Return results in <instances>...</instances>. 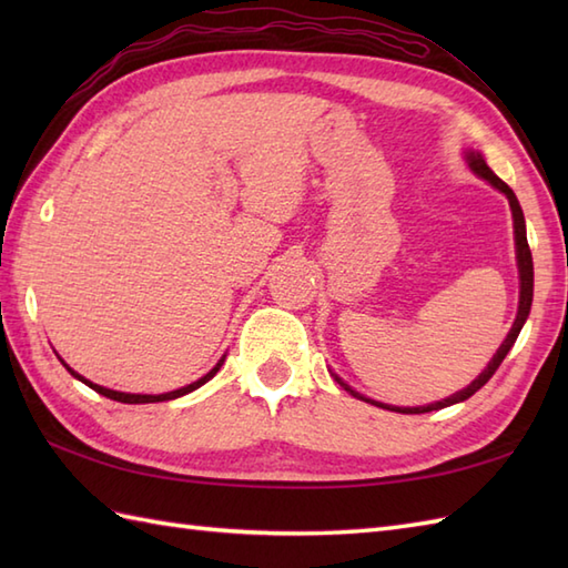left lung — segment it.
Listing matches in <instances>:
<instances>
[{
	"instance_id": "obj_1",
	"label": "left lung",
	"mask_w": 568,
	"mask_h": 568,
	"mask_svg": "<svg viewBox=\"0 0 568 568\" xmlns=\"http://www.w3.org/2000/svg\"><path fill=\"white\" fill-rule=\"evenodd\" d=\"M468 165L474 168V171H476L480 178H486L493 187H498L500 192H505V195H508V202H510V210H513V220H515V244H517V265H520V307H517V317H515L513 329H510V334H508V336H505V342L500 344L498 354L490 358L488 368H486L484 373H480V376H478L474 383H470L468 388L458 390L456 395L446 397V400H442V403H434V405H425V407H393V405H383V403L368 400V397L354 393L352 388H348V385H344L339 378H336V381H339V383L344 385V388H346L348 393H354L356 397H361V400H366V403H371V405H378V407H385V409H395V413H405V415H419V413H432V409H442V407H449V405H454V403H462V400H466V397H470V395H474L476 390L484 388V385L493 378V373H496V371L500 368L503 358L508 356V352H510L513 344H515V339H517V334H520V329H523V324H525V320H527V315H529V307H532L535 268H532V251H529V246H527L525 216H523L520 202H517L515 192H513L508 185H505L503 180H500L496 173L490 171V168L486 165V161H484V159H480V153H468Z\"/></svg>"
}]
</instances>
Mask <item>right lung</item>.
Masks as SVG:
<instances>
[{
    "mask_svg": "<svg viewBox=\"0 0 568 568\" xmlns=\"http://www.w3.org/2000/svg\"><path fill=\"white\" fill-rule=\"evenodd\" d=\"M222 364H224V358L220 361V364H216L210 373H207V376H202L200 381H195V383H190V385H185V388H180V390H173V393H163V395H131V393H119V390H110V388H102V385H94L92 381H84L82 376H78V373L75 371H72V368H68L65 364V368L72 373V376H75V378H80L84 385H90V388L92 390H98L100 395H104V397H110V400H116V403H129V405H141V403H163V400H175V397H180V395H187V393H192V390H195V388H200V385H204V383H207L212 376H214V373L216 371H220L222 368Z\"/></svg>",
    "mask_w": 568,
    "mask_h": 568,
    "instance_id": "add662e5",
    "label": "right lung"
}]
</instances>
